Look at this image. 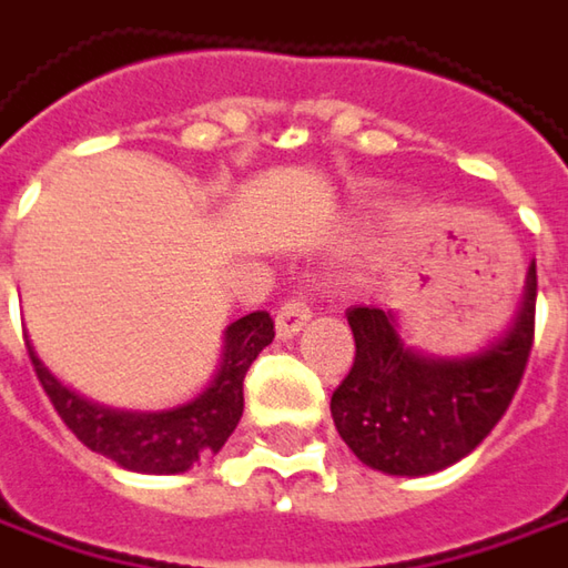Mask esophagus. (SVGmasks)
Wrapping results in <instances>:
<instances>
[{
	"instance_id": "1",
	"label": "esophagus",
	"mask_w": 568,
	"mask_h": 568,
	"mask_svg": "<svg viewBox=\"0 0 568 568\" xmlns=\"http://www.w3.org/2000/svg\"><path fill=\"white\" fill-rule=\"evenodd\" d=\"M308 321V305H305L302 298H292V302H285L283 308L276 311V336H280V339H292V336H298V331H302Z\"/></svg>"
}]
</instances>
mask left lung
I'll return each mask as SVG.
<instances>
[{
    "instance_id": "obj_1",
    "label": "left lung",
    "mask_w": 568,
    "mask_h": 568,
    "mask_svg": "<svg viewBox=\"0 0 568 568\" xmlns=\"http://www.w3.org/2000/svg\"><path fill=\"white\" fill-rule=\"evenodd\" d=\"M537 270L506 333L467 356L409 346L390 308L356 305L349 375L333 390L331 416L349 452L390 477H426L467 457L511 404L534 346Z\"/></svg>"
}]
</instances>
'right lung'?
Instances as JSON below:
<instances>
[{
    "mask_svg": "<svg viewBox=\"0 0 568 568\" xmlns=\"http://www.w3.org/2000/svg\"><path fill=\"white\" fill-rule=\"evenodd\" d=\"M273 343V321L266 311L237 317L225 327L222 358L212 382L181 407L113 409L75 394L40 362L31 339L28 356L60 419L91 452L111 457L136 474H184L196 460L219 455L244 413V375L251 362Z\"/></svg>",
    "mask_w": 568,
    "mask_h": 568,
    "instance_id": "right-lung-1",
    "label": "right lung"
}]
</instances>
